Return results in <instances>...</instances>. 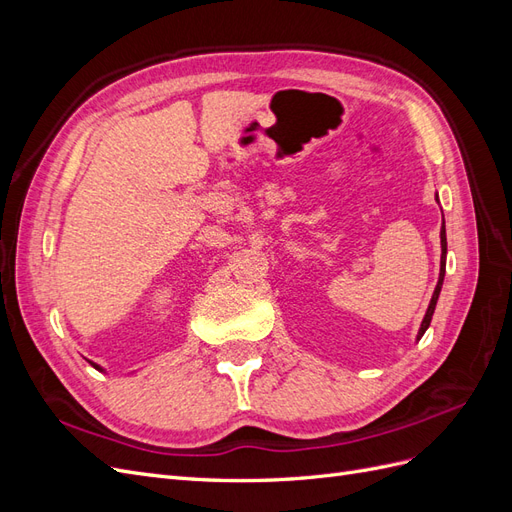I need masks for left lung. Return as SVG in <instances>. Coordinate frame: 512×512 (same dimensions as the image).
Here are the masks:
<instances>
[{
	"label": "left lung",
	"mask_w": 512,
	"mask_h": 512,
	"mask_svg": "<svg viewBox=\"0 0 512 512\" xmlns=\"http://www.w3.org/2000/svg\"><path fill=\"white\" fill-rule=\"evenodd\" d=\"M436 200H438V194H436ZM440 245H442V258H440V277H438V284H436V290H433L431 294V301H429V307H427V314L421 322V329H418V335L416 339H421L425 335V331L429 329V322H431V316H433V309H436V303H438V297H440V290H442V282H444V273H446V228L442 226L440 228Z\"/></svg>",
	"instance_id": "obj_1"
}]
</instances>
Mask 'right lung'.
Masks as SVG:
<instances>
[{
  "mask_svg": "<svg viewBox=\"0 0 512 512\" xmlns=\"http://www.w3.org/2000/svg\"><path fill=\"white\" fill-rule=\"evenodd\" d=\"M89 363H91V361H89ZM91 365H94L96 369H100V371H102V367H100V365H96V363H91Z\"/></svg>",
  "mask_w": 512,
  "mask_h": 512,
  "instance_id": "add662e5",
  "label": "right lung"
}]
</instances>
